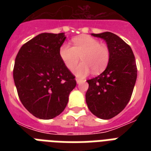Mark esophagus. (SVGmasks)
I'll use <instances>...</instances> for the list:
<instances>
[{"label": "esophagus", "mask_w": 151, "mask_h": 151, "mask_svg": "<svg viewBox=\"0 0 151 151\" xmlns=\"http://www.w3.org/2000/svg\"><path fill=\"white\" fill-rule=\"evenodd\" d=\"M76 81H77V83H78V84H80L81 82H82V80H81V79H79V78H77Z\"/></svg>", "instance_id": "esophagus-1"}]
</instances>
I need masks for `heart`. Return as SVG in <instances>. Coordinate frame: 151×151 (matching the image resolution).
I'll return each instance as SVG.
<instances>
[{
    "label": "heart",
    "mask_w": 151,
    "mask_h": 151,
    "mask_svg": "<svg viewBox=\"0 0 151 151\" xmlns=\"http://www.w3.org/2000/svg\"><path fill=\"white\" fill-rule=\"evenodd\" d=\"M73 47L63 44L59 48V56L69 70H73L81 59L82 63L76 67L74 73L83 78L91 72L97 74L103 72L110 61V53L106 45L87 35L79 36L72 40Z\"/></svg>",
    "instance_id": "1"
}]
</instances>
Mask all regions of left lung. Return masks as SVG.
I'll return each instance as SVG.
<instances>
[{
  "label": "left lung",
  "mask_w": 151,
  "mask_h": 151,
  "mask_svg": "<svg viewBox=\"0 0 151 151\" xmlns=\"http://www.w3.org/2000/svg\"><path fill=\"white\" fill-rule=\"evenodd\" d=\"M105 40L110 61L100 75L88 80L85 99L89 110L101 119H110L122 112L131 99L137 78L136 59L131 47L110 32L92 34Z\"/></svg>",
  "instance_id": "obj_1"
}]
</instances>
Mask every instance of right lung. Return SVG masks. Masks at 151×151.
<instances>
[{
    "label": "right lung",
    "instance_id": "obj_1",
    "mask_svg": "<svg viewBox=\"0 0 151 151\" xmlns=\"http://www.w3.org/2000/svg\"><path fill=\"white\" fill-rule=\"evenodd\" d=\"M63 33H43L21 47L15 58L13 78L18 96L30 114L52 119L66 108L75 88V76L64 65L59 48Z\"/></svg>",
    "mask_w": 151,
    "mask_h": 151
}]
</instances>
